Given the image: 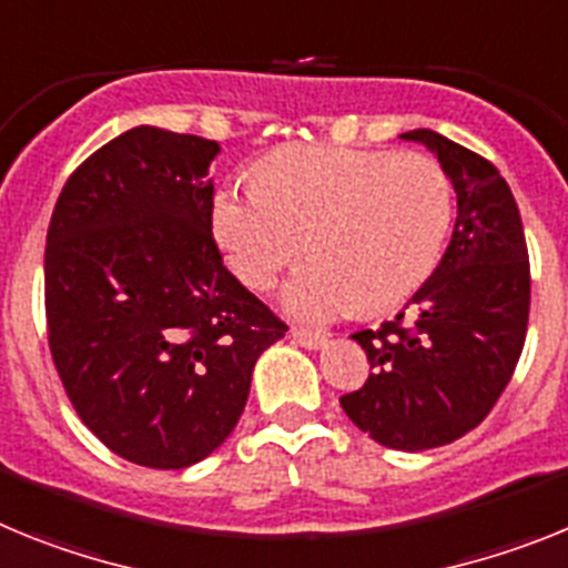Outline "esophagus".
I'll list each match as a JSON object with an SVG mask.
<instances>
[{
    "instance_id": "esophagus-1",
    "label": "esophagus",
    "mask_w": 568,
    "mask_h": 568,
    "mask_svg": "<svg viewBox=\"0 0 568 568\" xmlns=\"http://www.w3.org/2000/svg\"><path fill=\"white\" fill-rule=\"evenodd\" d=\"M291 337H294V343L303 345V348H320L325 343V334L305 332V328H291Z\"/></svg>"
}]
</instances>
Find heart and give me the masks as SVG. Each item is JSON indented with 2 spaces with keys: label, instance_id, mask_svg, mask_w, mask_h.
Here are the masks:
<instances>
[{
  "label": "heart",
  "instance_id": "obj_1",
  "mask_svg": "<svg viewBox=\"0 0 568 568\" xmlns=\"http://www.w3.org/2000/svg\"><path fill=\"white\" fill-rule=\"evenodd\" d=\"M452 220L446 168L417 151L291 145L265 162L263 182L214 196L216 243L251 288H271L305 248L317 254L283 294L312 323L406 303L432 277Z\"/></svg>",
  "mask_w": 568,
  "mask_h": 568
}]
</instances>
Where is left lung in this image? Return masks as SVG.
Returning <instances> with one entry per match:
<instances>
[{
	"instance_id": "8db88e82",
	"label": "left lung",
	"mask_w": 568,
	"mask_h": 568,
	"mask_svg": "<svg viewBox=\"0 0 568 568\" xmlns=\"http://www.w3.org/2000/svg\"><path fill=\"white\" fill-rule=\"evenodd\" d=\"M403 140L428 145L446 168L457 191L455 234L408 312L352 334L372 374L339 406L379 446L423 452L480 426L509 386L526 343L531 274L500 171L428 128Z\"/></svg>"
}]
</instances>
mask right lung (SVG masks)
<instances>
[{
    "label": "right lung",
    "instance_id": "add662e5",
    "mask_svg": "<svg viewBox=\"0 0 568 568\" xmlns=\"http://www.w3.org/2000/svg\"><path fill=\"white\" fill-rule=\"evenodd\" d=\"M220 145L131 128L68 176L48 225L45 317L68 400L113 455L185 468L234 432L288 325L211 234Z\"/></svg>",
    "mask_w": 568,
    "mask_h": 568
}]
</instances>
